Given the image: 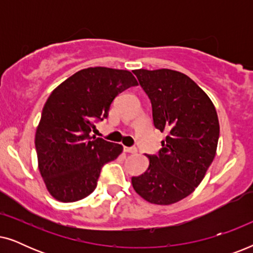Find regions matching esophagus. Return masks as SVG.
Masks as SVG:
<instances>
[{"instance_id": "1", "label": "esophagus", "mask_w": 253, "mask_h": 253, "mask_svg": "<svg viewBox=\"0 0 253 253\" xmlns=\"http://www.w3.org/2000/svg\"><path fill=\"white\" fill-rule=\"evenodd\" d=\"M124 152L126 153H137V148L136 147H124Z\"/></svg>"}]
</instances>
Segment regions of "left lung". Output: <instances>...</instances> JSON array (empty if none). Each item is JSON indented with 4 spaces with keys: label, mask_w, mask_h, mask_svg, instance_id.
<instances>
[{
    "label": "left lung",
    "mask_w": 253,
    "mask_h": 253,
    "mask_svg": "<svg viewBox=\"0 0 253 253\" xmlns=\"http://www.w3.org/2000/svg\"><path fill=\"white\" fill-rule=\"evenodd\" d=\"M152 103L154 126L168 132L159 155L131 178L141 198L155 205L177 203L200 184L216 154L220 126L209 95L188 76L170 69L133 70Z\"/></svg>",
    "instance_id": "8db88e82"
}]
</instances>
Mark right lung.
Wrapping results in <instances>:
<instances>
[{
  "label": "right lung",
  "instance_id": "1",
  "mask_svg": "<svg viewBox=\"0 0 253 253\" xmlns=\"http://www.w3.org/2000/svg\"><path fill=\"white\" fill-rule=\"evenodd\" d=\"M137 79L127 70L87 68L65 79L44 103L36 131L38 167L51 197L62 203L94 191L102 166L122 153L121 144L89 136L108 116L113 100Z\"/></svg>",
  "mask_w": 253,
  "mask_h": 253
}]
</instances>
